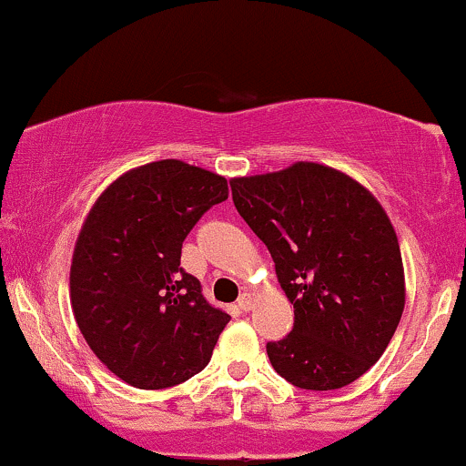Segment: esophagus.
<instances>
[{"instance_id":"obj_1","label":"esophagus","mask_w":466,"mask_h":466,"mask_svg":"<svg viewBox=\"0 0 466 466\" xmlns=\"http://www.w3.org/2000/svg\"><path fill=\"white\" fill-rule=\"evenodd\" d=\"M238 308L242 311H248L253 308V297H250V294H242V297L238 299Z\"/></svg>"}]
</instances>
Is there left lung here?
I'll return each instance as SVG.
<instances>
[{
	"mask_svg": "<svg viewBox=\"0 0 466 466\" xmlns=\"http://www.w3.org/2000/svg\"><path fill=\"white\" fill-rule=\"evenodd\" d=\"M235 209L270 250L294 327L268 342L272 369L303 390H336L373 366L406 305L401 250L358 180L320 163L231 180Z\"/></svg>",
	"mask_w": 466,
	"mask_h": 466,
	"instance_id": "1",
	"label": "left lung"
}]
</instances>
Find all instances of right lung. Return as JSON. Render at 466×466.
<instances>
[{
	"label": "right lung",
	"mask_w": 466,
	"mask_h": 466,
	"mask_svg": "<svg viewBox=\"0 0 466 466\" xmlns=\"http://www.w3.org/2000/svg\"><path fill=\"white\" fill-rule=\"evenodd\" d=\"M228 198L227 178L163 158L102 191L76 239L71 309L97 360L144 390L187 381L209 364L231 316L180 268L194 224Z\"/></svg>",
	"instance_id": "obj_1"
}]
</instances>
